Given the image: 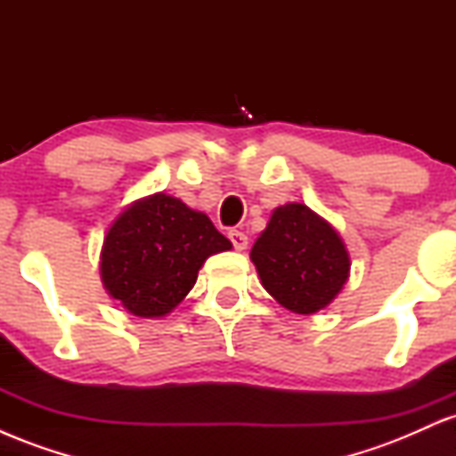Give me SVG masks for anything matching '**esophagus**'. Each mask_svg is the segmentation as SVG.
<instances>
[{"mask_svg": "<svg viewBox=\"0 0 456 456\" xmlns=\"http://www.w3.org/2000/svg\"><path fill=\"white\" fill-rule=\"evenodd\" d=\"M229 240H232L233 248L235 250H244L246 246H248V238H246L244 232H238V229H232V232L227 233Z\"/></svg>", "mask_w": 456, "mask_h": 456, "instance_id": "34e87169", "label": "esophagus"}]
</instances>
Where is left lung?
Segmentation results:
<instances>
[{"label":"left lung","mask_w":456,"mask_h":456,"mask_svg":"<svg viewBox=\"0 0 456 456\" xmlns=\"http://www.w3.org/2000/svg\"><path fill=\"white\" fill-rule=\"evenodd\" d=\"M250 259L268 294L300 315L328 306L349 276V257L338 233L302 203L272 212Z\"/></svg>","instance_id":"1"}]
</instances>
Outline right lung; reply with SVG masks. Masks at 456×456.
<instances>
[{"instance_id":"obj_1","label":"right lung","mask_w":456,"mask_h":456,"mask_svg":"<svg viewBox=\"0 0 456 456\" xmlns=\"http://www.w3.org/2000/svg\"><path fill=\"white\" fill-rule=\"evenodd\" d=\"M232 248L206 214L165 192L118 216L102 246V282L139 317H162L184 300L210 255Z\"/></svg>"}]
</instances>
